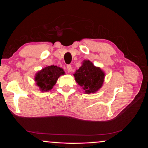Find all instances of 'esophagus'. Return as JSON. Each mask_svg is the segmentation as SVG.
<instances>
[{
	"instance_id": "obj_1",
	"label": "esophagus",
	"mask_w": 148,
	"mask_h": 148,
	"mask_svg": "<svg viewBox=\"0 0 148 148\" xmlns=\"http://www.w3.org/2000/svg\"><path fill=\"white\" fill-rule=\"evenodd\" d=\"M66 69H67V70H68L69 72H71L72 71V66H71V65H70V64L67 65Z\"/></svg>"
}]
</instances>
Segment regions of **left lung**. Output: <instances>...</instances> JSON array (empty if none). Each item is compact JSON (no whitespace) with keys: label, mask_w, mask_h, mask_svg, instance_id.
Masks as SVG:
<instances>
[{"label":"left lung","mask_w":148,"mask_h":148,"mask_svg":"<svg viewBox=\"0 0 148 148\" xmlns=\"http://www.w3.org/2000/svg\"><path fill=\"white\" fill-rule=\"evenodd\" d=\"M74 76L76 83L82 87L85 93L91 94L98 91L103 86L105 73L89 60H84Z\"/></svg>","instance_id":"obj_1"}]
</instances>
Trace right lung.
<instances>
[{"mask_svg": "<svg viewBox=\"0 0 148 148\" xmlns=\"http://www.w3.org/2000/svg\"><path fill=\"white\" fill-rule=\"evenodd\" d=\"M64 74V71L61 67L54 65L47 66L36 72L34 81L40 91L47 92L53 89L59 77Z\"/></svg>", "mask_w": 148, "mask_h": 148, "instance_id": "obj_1", "label": "right lung"}]
</instances>
